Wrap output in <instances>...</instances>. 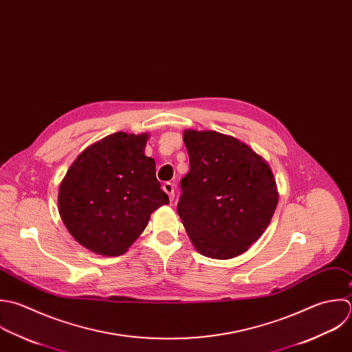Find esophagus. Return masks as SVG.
Here are the masks:
<instances>
[{"label": "esophagus", "mask_w": 352, "mask_h": 352, "mask_svg": "<svg viewBox=\"0 0 352 352\" xmlns=\"http://www.w3.org/2000/svg\"><path fill=\"white\" fill-rule=\"evenodd\" d=\"M163 190L168 195V197H170V201H173L174 200V195H175V190H174V185L171 184V182H166L164 185H163Z\"/></svg>", "instance_id": "esophagus-1"}]
</instances>
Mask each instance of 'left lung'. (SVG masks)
<instances>
[{
	"label": "left lung",
	"mask_w": 352,
	"mask_h": 352,
	"mask_svg": "<svg viewBox=\"0 0 352 352\" xmlns=\"http://www.w3.org/2000/svg\"><path fill=\"white\" fill-rule=\"evenodd\" d=\"M190 170L178 215L201 255L232 259L267 229L278 204L269 163L245 142L214 130H185Z\"/></svg>",
	"instance_id": "obj_1"
}]
</instances>
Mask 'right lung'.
I'll use <instances>...</instances> for the list:
<instances>
[{"mask_svg": "<svg viewBox=\"0 0 352 352\" xmlns=\"http://www.w3.org/2000/svg\"><path fill=\"white\" fill-rule=\"evenodd\" d=\"M148 133L118 131L87 146L58 188V212L71 236L102 256L123 255L145 230L151 214L168 204L145 156Z\"/></svg>", "mask_w": 352, "mask_h": 352, "instance_id": "1", "label": "right lung"}]
</instances>
